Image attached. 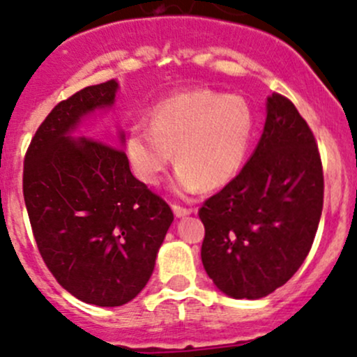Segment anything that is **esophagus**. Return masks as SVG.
<instances>
[{
    "mask_svg": "<svg viewBox=\"0 0 357 357\" xmlns=\"http://www.w3.org/2000/svg\"><path fill=\"white\" fill-rule=\"evenodd\" d=\"M172 209H174V214L177 215V218H185V215H189L194 212L190 207H182V206H178V204H174V206H172Z\"/></svg>",
    "mask_w": 357,
    "mask_h": 357,
    "instance_id": "1",
    "label": "esophagus"
}]
</instances>
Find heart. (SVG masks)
Segmentation results:
<instances>
[{"label":"heart","instance_id":"heart-1","mask_svg":"<svg viewBox=\"0 0 357 357\" xmlns=\"http://www.w3.org/2000/svg\"><path fill=\"white\" fill-rule=\"evenodd\" d=\"M150 128L128 130L125 151L136 178L158 185L172 162H177L174 189L195 194L218 189L239 174L255 135V111L238 94L190 89L155 104L148 114Z\"/></svg>","mask_w":357,"mask_h":357}]
</instances>
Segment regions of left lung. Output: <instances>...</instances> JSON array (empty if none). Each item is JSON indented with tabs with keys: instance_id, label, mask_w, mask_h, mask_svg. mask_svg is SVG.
<instances>
[{
	"instance_id": "left-lung-1",
	"label": "left lung",
	"mask_w": 357,
	"mask_h": 357,
	"mask_svg": "<svg viewBox=\"0 0 357 357\" xmlns=\"http://www.w3.org/2000/svg\"><path fill=\"white\" fill-rule=\"evenodd\" d=\"M322 206L314 133L290 99L270 96L250 162L199 209L209 278L232 298L256 300L285 285L310 251Z\"/></svg>"
}]
</instances>
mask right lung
<instances>
[{
    "label": "right lung",
    "mask_w": 357,
    "mask_h": 357,
    "mask_svg": "<svg viewBox=\"0 0 357 357\" xmlns=\"http://www.w3.org/2000/svg\"><path fill=\"white\" fill-rule=\"evenodd\" d=\"M116 91L118 82L107 81L60 101L23 165V197L43 261L59 285L99 307L125 305L145 288L174 221L165 200L133 177L121 148L70 138L82 118L113 106Z\"/></svg>",
    "instance_id": "right-lung-1"
}]
</instances>
